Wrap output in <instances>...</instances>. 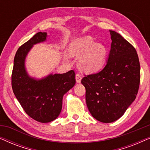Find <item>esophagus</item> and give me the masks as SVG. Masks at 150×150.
<instances>
[{
    "label": "esophagus",
    "instance_id": "esophagus-1",
    "mask_svg": "<svg viewBox=\"0 0 150 150\" xmlns=\"http://www.w3.org/2000/svg\"><path fill=\"white\" fill-rule=\"evenodd\" d=\"M82 78H83V76H82V75L80 74H76V81L77 83H81Z\"/></svg>",
    "mask_w": 150,
    "mask_h": 150
}]
</instances>
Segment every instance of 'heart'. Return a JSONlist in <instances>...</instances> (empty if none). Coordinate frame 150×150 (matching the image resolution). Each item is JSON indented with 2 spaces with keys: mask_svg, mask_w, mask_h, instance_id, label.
<instances>
[{
  "mask_svg": "<svg viewBox=\"0 0 150 150\" xmlns=\"http://www.w3.org/2000/svg\"><path fill=\"white\" fill-rule=\"evenodd\" d=\"M71 53L80 56L79 64L84 70L93 72L101 68L105 62L107 50L102 44H96L91 37L76 40L71 46Z\"/></svg>",
  "mask_w": 150,
  "mask_h": 150,
  "instance_id": "1",
  "label": "heart"
}]
</instances>
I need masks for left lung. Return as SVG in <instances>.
Here are the masks:
<instances>
[{"label": "left lung", "mask_w": 150, "mask_h": 150, "mask_svg": "<svg viewBox=\"0 0 150 150\" xmlns=\"http://www.w3.org/2000/svg\"><path fill=\"white\" fill-rule=\"evenodd\" d=\"M111 46L101 71L85 75L86 103L92 116L103 123L117 120L135 100L140 85V63L136 49L122 35L110 30Z\"/></svg>", "instance_id": "left-lung-1"}]
</instances>
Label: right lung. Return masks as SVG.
Segmentation results:
<instances>
[{"label": "right lung", "instance_id": "obj_1", "mask_svg": "<svg viewBox=\"0 0 150 150\" xmlns=\"http://www.w3.org/2000/svg\"><path fill=\"white\" fill-rule=\"evenodd\" d=\"M46 33L39 32L18 48L14 57L11 74L12 89L28 116L37 122L48 123L59 115L63 97L76 83L75 72L50 74L36 81L30 78L24 67L25 57L33 45L46 40Z\"/></svg>", "mask_w": 150, "mask_h": 150}]
</instances>
